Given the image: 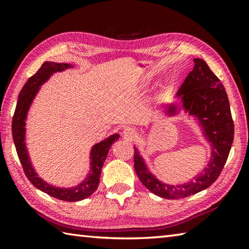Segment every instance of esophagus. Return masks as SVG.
Wrapping results in <instances>:
<instances>
[{"label":"esophagus","mask_w":249,"mask_h":249,"mask_svg":"<svg viewBox=\"0 0 249 249\" xmlns=\"http://www.w3.org/2000/svg\"><path fill=\"white\" fill-rule=\"evenodd\" d=\"M123 134L126 138H129V140H133V138L136 136V132H135V129L132 127H126Z\"/></svg>","instance_id":"1"}]
</instances>
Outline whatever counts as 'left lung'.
Here are the masks:
<instances>
[{
	"label": "left lung",
	"instance_id": "1",
	"mask_svg": "<svg viewBox=\"0 0 249 249\" xmlns=\"http://www.w3.org/2000/svg\"><path fill=\"white\" fill-rule=\"evenodd\" d=\"M195 68L177 92L182 108L196 117L211 144V159L201 174L183 184H167L148 170L140 151L134 147V168L142 183L154 195L165 199H182L209 188L224 168L234 140V123L226 91L203 59L196 58ZM179 107L170 104L166 114L176 115Z\"/></svg>",
	"mask_w": 249,
	"mask_h": 249
}]
</instances>
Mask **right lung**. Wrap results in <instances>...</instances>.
<instances>
[{
	"mask_svg": "<svg viewBox=\"0 0 249 249\" xmlns=\"http://www.w3.org/2000/svg\"><path fill=\"white\" fill-rule=\"evenodd\" d=\"M68 68H72V66L69 64H57V62L46 61L41 65L39 70L28 79V81L23 87L22 91L19 92L13 121H12V135H13L15 148L16 151H18L19 161L22 163L23 170L34 187L39 189L40 191L47 193L50 196L56 197L58 200L75 202L87 199L88 196H90L98 189L101 169H102L103 163L105 159H107L109 148L112 147L113 142L119 140L120 135L113 134L107 137V140L100 142L92 147L90 153L91 170L89 175L87 176V178L81 183L75 185V187H53V185L40 179L38 175L36 174L35 169L32 166L31 159H29L26 144H25V130H26L25 129V125H26L25 121H26L28 109L31 107L33 100L35 99L41 84L47 81L52 77L53 73L57 72V71H64Z\"/></svg>",
	"mask_w": 249,
	"mask_h": 249,
	"instance_id": "right-lung-1",
	"label": "right lung"
}]
</instances>
